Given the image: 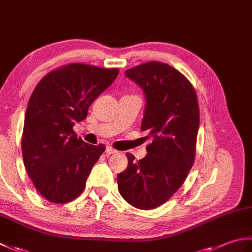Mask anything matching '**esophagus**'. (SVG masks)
<instances>
[{
  "label": "esophagus",
  "instance_id": "esophagus-1",
  "mask_svg": "<svg viewBox=\"0 0 252 252\" xmlns=\"http://www.w3.org/2000/svg\"><path fill=\"white\" fill-rule=\"evenodd\" d=\"M105 153H106V156H110V155H112V154H116L117 151L115 148H112L111 146H107Z\"/></svg>",
  "mask_w": 252,
  "mask_h": 252
}]
</instances>
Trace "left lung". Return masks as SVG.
<instances>
[{
	"label": "left lung",
	"instance_id": "obj_1",
	"mask_svg": "<svg viewBox=\"0 0 252 252\" xmlns=\"http://www.w3.org/2000/svg\"><path fill=\"white\" fill-rule=\"evenodd\" d=\"M126 76L145 93L141 130L153 142L146 157L137 161L126 153L127 167L118 174V189L131 206L151 210L178 191L194 164L199 106L189 79L168 63L148 62L127 69Z\"/></svg>",
	"mask_w": 252,
	"mask_h": 252
}]
</instances>
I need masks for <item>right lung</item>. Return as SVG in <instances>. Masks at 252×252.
<instances>
[{
  "mask_svg": "<svg viewBox=\"0 0 252 252\" xmlns=\"http://www.w3.org/2000/svg\"><path fill=\"white\" fill-rule=\"evenodd\" d=\"M119 69L72 63L40 80L27 106L21 151L36 190L54 203L82 194L105 145H91L73 131L89 107L115 81Z\"/></svg>",
  "mask_w": 252,
  "mask_h": 252,
  "instance_id": "obj_1",
  "label": "right lung"
}]
</instances>
